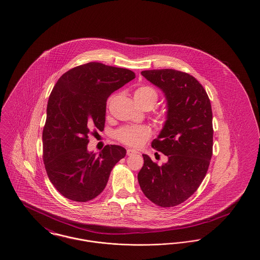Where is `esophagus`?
<instances>
[{
  "instance_id": "obj_1",
  "label": "esophagus",
  "mask_w": 260,
  "mask_h": 260,
  "mask_svg": "<svg viewBox=\"0 0 260 260\" xmlns=\"http://www.w3.org/2000/svg\"><path fill=\"white\" fill-rule=\"evenodd\" d=\"M136 154H137V152L136 150H133V149H127L126 150V155L127 156H133V155H136Z\"/></svg>"
}]
</instances>
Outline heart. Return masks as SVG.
<instances>
[{
    "label": "heart",
    "instance_id": "1",
    "mask_svg": "<svg viewBox=\"0 0 260 260\" xmlns=\"http://www.w3.org/2000/svg\"><path fill=\"white\" fill-rule=\"evenodd\" d=\"M134 99L140 107L144 105H151L153 107L158 100V93L152 87L141 86L135 90ZM150 136L151 129L146 125L124 126L116 133V137L119 141L135 148L142 146Z\"/></svg>",
    "mask_w": 260,
    "mask_h": 260
}]
</instances>
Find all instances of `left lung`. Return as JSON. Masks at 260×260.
Wrapping results in <instances>:
<instances>
[{
  "label": "left lung",
  "mask_w": 260,
  "mask_h": 260,
  "mask_svg": "<svg viewBox=\"0 0 260 260\" xmlns=\"http://www.w3.org/2000/svg\"><path fill=\"white\" fill-rule=\"evenodd\" d=\"M141 75L160 87L168 101L167 121L152 147L168 156L158 166L147 155L137 178L147 198L162 208L177 206L201 185L212 156V111L207 91L191 75L173 69Z\"/></svg>",
  "instance_id": "1"
}]
</instances>
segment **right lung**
<instances>
[{
    "label": "right lung",
    "mask_w": 260,
    "mask_h": 260,
    "mask_svg": "<svg viewBox=\"0 0 260 260\" xmlns=\"http://www.w3.org/2000/svg\"><path fill=\"white\" fill-rule=\"evenodd\" d=\"M136 78L124 68L88 62L62 75L50 92L43 129V160L50 182L65 198L87 202L104 190L125 149L87 151L88 136L103 131L106 101Z\"/></svg>",
    "instance_id": "add662e5"
}]
</instances>
